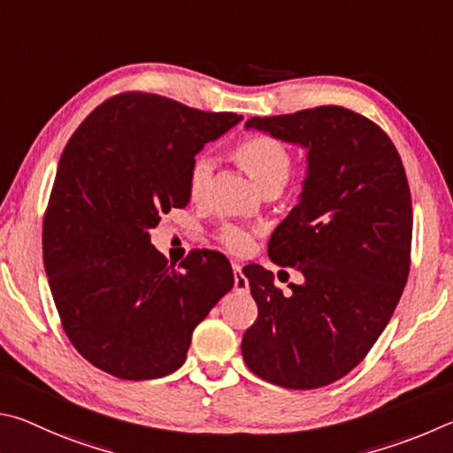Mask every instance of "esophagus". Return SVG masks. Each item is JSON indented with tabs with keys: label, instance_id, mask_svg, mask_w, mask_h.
Here are the masks:
<instances>
[{
	"label": "esophagus",
	"instance_id": "1",
	"mask_svg": "<svg viewBox=\"0 0 453 453\" xmlns=\"http://www.w3.org/2000/svg\"><path fill=\"white\" fill-rule=\"evenodd\" d=\"M233 273H234V290L242 292V295L244 292H249V280H247V276L242 274L239 263H233Z\"/></svg>",
	"mask_w": 453,
	"mask_h": 453
}]
</instances>
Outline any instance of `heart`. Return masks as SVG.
Masks as SVG:
<instances>
[{
	"instance_id": "heart-1",
	"label": "heart",
	"mask_w": 453,
	"mask_h": 453,
	"mask_svg": "<svg viewBox=\"0 0 453 453\" xmlns=\"http://www.w3.org/2000/svg\"><path fill=\"white\" fill-rule=\"evenodd\" d=\"M233 161L249 174L252 182L263 190H280L295 166V157L280 139L266 133H255L234 142L231 149ZM211 180V165L206 158L196 157L187 173V193L193 201H201ZM219 242L231 252H244L252 242L250 233L239 226H225L219 233Z\"/></svg>"
}]
</instances>
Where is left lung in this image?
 <instances>
[{
    "label": "left lung",
    "instance_id": "8db88e82",
    "mask_svg": "<svg viewBox=\"0 0 453 453\" xmlns=\"http://www.w3.org/2000/svg\"><path fill=\"white\" fill-rule=\"evenodd\" d=\"M247 127L306 147L308 177L268 242L273 263L304 282L282 295L271 271H242L258 306L242 358L266 382L314 390L366 358L400 303L411 255L408 177L382 127L352 109L250 117Z\"/></svg>",
    "mask_w": 453,
    "mask_h": 453
}]
</instances>
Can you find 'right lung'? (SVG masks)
Returning <instances> with one entry per match:
<instances>
[{"label":"right lung","instance_id":"right-lung-1","mask_svg":"<svg viewBox=\"0 0 453 453\" xmlns=\"http://www.w3.org/2000/svg\"><path fill=\"white\" fill-rule=\"evenodd\" d=\"M241 119L125 91L71 134L43 217V265L61 326L95 368L121 380L171 374L233 288L220 252L190 250L174 268L149 228L188 204L195 155Z\"/></svg>","mask_w":453,"mask_h":453}]
</instances>
